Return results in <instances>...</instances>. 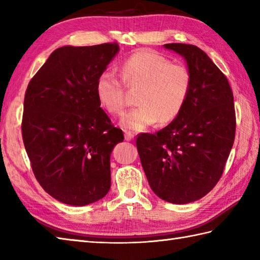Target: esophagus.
<instances>
[{"instance_id": "34e87169", "label": "esophagus", "mask_w": 260, "mask_h": 260, "mask_svg": "<svg viewBox=\"0 0 260 260\" xmlns=\"http://www.w3.org/2000/svg\"><path fill=\"white\" fill-rule=\"evenodd\" d=\"M134 139V134L132 132H125V140L126 141H132Z\"/></svg>"}]
</instances>
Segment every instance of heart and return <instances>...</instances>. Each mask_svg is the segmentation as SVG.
Here are the masks:
<instances>
[{"label":"heart","mask_w":260,"mask_h":260,"mask_svg":"<svg viewBox=\"0 0 260 260\" xmlns=\"http://www.w3.org/2000/svg\"><path fill=\"white\" fill-rule=\"evenodd\" d=\"M120 76L104 71L96 81V95L102 107L112 115H120L126 105L124 84L139 88L136 103L121 117L120 124L128 131L174 120L183 109L192 87V74L183 63H173L151 50H140L120 64Z\"/></svg>","instance_id":"heart-1"}]
</instances>
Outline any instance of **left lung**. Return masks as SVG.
<instances>
[{"instance_id":"1","label":"left lung","mask_w":260,"mask_h":260,"mask_svg":"<svg viewBox=\"0 0 260 260\" xmlns=\"http://www.w3.org/2000/svg\"><path fill=\"white\" fill-rule=\"evenodd\" d=\"M164 47L186 60L191 91L178 117L155 134H140L136 146L154 193L185 204L208 194L223 173L236 135L234 93L227 77L200 48Z\"/></svg>"}]
</instances>
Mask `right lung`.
I'll return each mask as SVG.
<instances>
[{"mask_svg":"<svg viewBox=\"0 0 260 260\" xmlns=\"http://www.w3.org/2000/svg\"><path fill=\"white\" fill-rule=\"evenodd\" d=\"M118 50L58 48L27 85L23 144L36 179L62 203L87 206L110 189V153L124 134L101 108L96 81Z\"/></svg>","mask_w":260,"mask_h":260,"instance_id":"1","label":"right lung"}]
</instances>
